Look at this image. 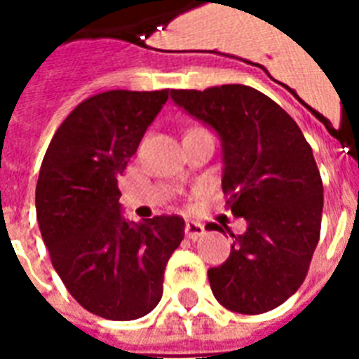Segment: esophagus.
Returning a JSON list of instances; mask_svg holds the SVG:
<instances>
[{"instance_id":"1","label":"esophagus","mask_w":359,"mask_h":359,"mask_svg":"<svg viewBox=\"0 0 359 359\" xmlns=\"http://www.w3.org/2000/svg\"><path fill=\"white\" fill-rule=\"evenodd\" d=\"M184 234H187L188 238H192V241H198L200 236L205 234V226L202 223H196V221H187V225H184Z\"/></svg>"}]
</instances>
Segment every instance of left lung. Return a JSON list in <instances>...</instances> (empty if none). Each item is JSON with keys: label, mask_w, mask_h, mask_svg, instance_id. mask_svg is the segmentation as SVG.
Segmentation results:
<instances>
[{"label": "left lung", "mask_w": 359, "mask_h": 359, "mask_svg": "<svg viewBox=\"0 0 359 359\" xmlns=\"http://www.w3.org/2000/svg\"><path fill=\"white\" fill-rule=\"evenodd\" d=\"M177 105L223 140L226 210L248 229L234 236L225 264L208 271L221 306L257 316L278 308L308 275L321 233L323 182L300 126L259 90L223 84L172 90ZM210 231L223 229L215 223Z\"/></svg>", "instance_id": "obj_1"}]
</instances>
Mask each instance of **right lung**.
<instances>
[{
	"instance_id": "obj_1",
	"label": "right lung",
	"mask_w": 359,
	"mask_h": 359,
	"mask_svg": "<svg viewBox=\"0 0 359 359\" xmlns=\"http://www.w3.org/2000/svg\"><path fill=\"white\" fill-rule=\"evenodd\" d=\"M169 90H109L81 102L53 134L36 184V217L51 265L74 300L111 321L156 308L184 219L121 217L117 179Z\"/></svg>"
}]
</instances>
